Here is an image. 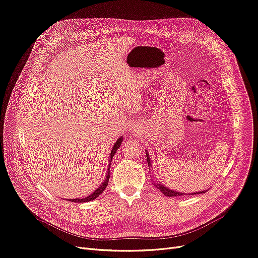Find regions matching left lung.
<instances>
[{"label": "left lung", "instance_id": "8db88e82", "mask_svg": "<svg viewBox=\"0 0 258 258\" xmlns=\"http://www.w3.org/2000/svg\"><path fill=\"white\" fill-rule=\"evenodd\" d=\"M147 160H148L149 167H150V169H152V162H151L150 156H149V154H148V153H147ZM154 185L156 186V188H158L159 191H160L163 195H165V196H167V197H174V196H182V195H184V193H180V192L172 191L171 188H167L166 186H164V185H163V184H161V183H154ZM206 192H207V189H206V191H204V192H196V193H192V195H194V194H201V193H206ZM188 195H191V193H189Z\"/></svg>", "mask_w": 258, "mask_h": 258}]
</instances>
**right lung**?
<instances>
[{
	"label": "right lung",
	"mask_w": 258,
	"mask_h": 258,
	"mask_svg": "<svg viewBox=\"0 0 258 258\" xmlns=\"http://www.w3.org/2000/svg\"><path fill=\"white\" fill-rule=\"evenodd\" d=\"M123 141V138L120 137L114 144V148L113 150H111L110 154H109V163H108V169H107V174H106V178L104 179V181L102 182V184L100 185L96 191L93 192V194H91L89 196L85 197V198H76V199H70V201H73V203H87V201H92L94 199H96L99 195H101L103 193V191L105 189V187L107 186V183H108V180H109V170H110V162L111 160H113V157L115 155V153L117 152V150L119 149L121 142Z\"/></svg>",
	"instance_id": "obj_1"
}]
</instances>
